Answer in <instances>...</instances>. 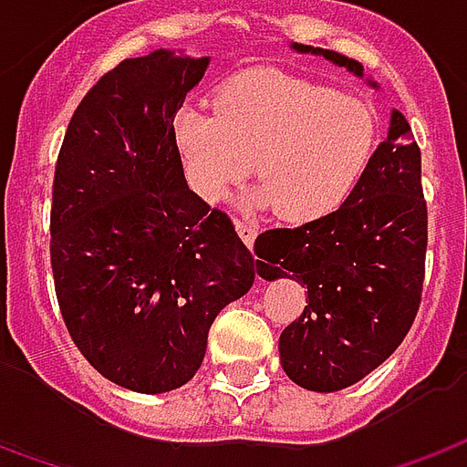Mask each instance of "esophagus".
Here are the masks:
<instances>
[{"label": "esophagus", "mask_w": 467, "mask_h": 467, "mask_svg": "<svg viewBox=\"0 0 467 467\" xmlns=\"http://www.w3.org/2000/svg\"><path fill=\"white\" fill-rule=\"evenodd\" d=\"M234 227H237V233H240V237L244 240V244L253 247V243H255L257 237V224L250 223V220H234Z\"/></svg>", "instance_id": "obj_1"}]
</instances>
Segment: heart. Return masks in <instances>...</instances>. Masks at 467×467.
<instances>
[{
    "instance_id": "b5f03b06",
    "label": "heart",
    "mask_w": 467,
    "mask_h": 467,
    "mask_svg": "<svg viewBox=\"0 0 467 467\" xmlns=\"http://www.w3.org/2000/svg\"><path fill=\"white\" fill-rule=\"evenodd\" d=\"M174 131L197 194L223 200L255 159L263 184L247 204H275L290 223H313L338 210L377 143L367 103L278 70L237 75L220 88L214 110H179Z\"/></svg>"
}]
</instances>
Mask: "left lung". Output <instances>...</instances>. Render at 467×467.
Instances as JSON below:
<instances>
[{"mask_svg": "<svg viewBox=\"0 0 467 467\" xmlns=\"http://www.w3.org/2000/svg\"><path fill=\"white\" fill-rule=\"evenodd\" d=\"M361 75L364 65L311 45ZM257 273L293 278L308 288L303 313L280 334V364L311 392H336L364 379L392 357L415 324L422 301L427 202L420 146L410 123L392 113L389 131L347 202L301 227L257 234Z\"/></svg>", "mask_w": 467, "mask_h": 467, "instance_id": "8db88e82", "label": "left lung"}]
</instances>
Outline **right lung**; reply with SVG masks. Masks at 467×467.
Returning <instances> with one entry per match:
<instances>
[{"label":"right lung","instance_id":"obj_1","mask_svg":"<svg viewBox=\"0 0 467 467\" xmlns=\"http://www.w3.org/2000/svg\"><path fill=\"white\" fill-rule=\"evenodd\" d=\"M207 63L120 60L78 103L55 164L50 263L67 334L141 394L187 384L217 313L255 283V257L189 189L177 146V110Z\"/></svg>","mask_w":467,"mask_h":467}]
</instances>
